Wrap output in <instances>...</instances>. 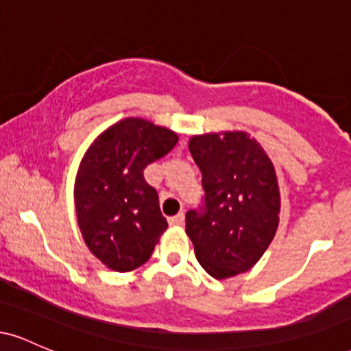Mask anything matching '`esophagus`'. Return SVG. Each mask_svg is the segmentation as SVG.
Segmentation results:
<instances>
[{
  "label": "esophagus",
  "instance_id": "1",
  "mask_svg": "<svg viewBox=\"0 0 351 351\" xmlns=\"http://www.w3.org/2000/svg\"><path fill=\"white\" fill-rule=\"evenodd\" d=\"M168 223H170L171 226H180V224L184 223V215L183 213H178L176 216H171L170 219H168Z\"/></svg>",
  "mask_w": 351,
  "mask_h": 351
}]
</instances>
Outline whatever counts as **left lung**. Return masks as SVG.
Segmentation results:
<instances>
[{
    "label": "left lung",
    "mask_w": 351,
    "mask_h": 351,
    "mask_svg": "<svg viewBox=\"0 0 351 351\" xmlns=\"http://www.w3.org/2000/svg\"><path fill=\"white\" fill-rule=\"evenodd\" d=\"M189 152L203 175V206L186 213V234L215 279L249 271L279 226L280 193L271 158L247 132L195 135Z\"/></svg>",
    "instance_id": "obj_1"
}]
</instances>
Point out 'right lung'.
I'll return each instance as SVG.
<instances>
[{
    "label": "right lung",
    "mask_w": 351,
    "mask_h": 351,
    "mask_svg": "<svg viewBox=\"0 0 351 351\" xmlns=\"http://www.w3.org/2000/svg\"><path fill=\"white\" fill-rule=\"evenodd\" d=\"M176 142L170 128L128 117L102 132L84 155L74 186L77 224L88 251L112 271L130 272L147 263L168 228L143 170Z\"/></svg>",
    "instance_id": "add662e5"
}]
</instances>
